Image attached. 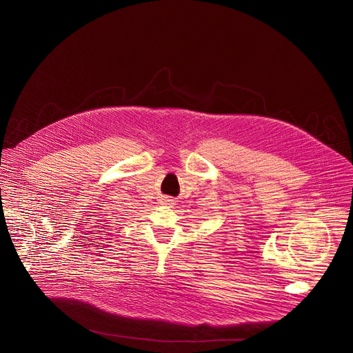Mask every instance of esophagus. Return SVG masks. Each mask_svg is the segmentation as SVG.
Wrapping results in <instances>:
<instances>
[{
  "label": "esophagus",
  "mask_w": 353,
  "mask_h": 353,
  "mask_svg": "<svg viewBox=\"0 0 353 353\" xmlns=\"http://www.w3.org/2000/svg\"><path fill=\"white\" fill-rule=\"evenodd\" d=\"M160 204L166 205V207H172L174 204V200L170 197H163V199H160Z\"/></svg>",
  "instance_id": "1"
}]
</instances>
